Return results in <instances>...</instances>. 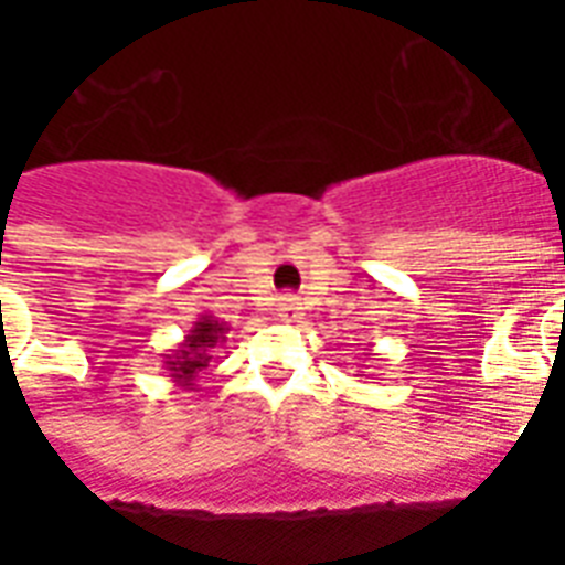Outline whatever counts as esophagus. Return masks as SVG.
<instances>
[{"instance_id": "1", "label": "esophagus", "mask_w": 565, "mask_h": 565, "mask_svg": "<svg viewBox=\"0 0 565 565\" xmlns=\"http://www.w3.org/2000/svg\"><path fill=\"white\" fill-rule=\"evenodd\" d=\"M299 310L301 305L296 296H281V299H278V317L281 319H296L299 317Z\"/></svg>"}]
</instances>
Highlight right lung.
I'll return each mask as SVG.
<instances>
[{
  "mask_svg": "<svg viewBox=\"0 0 565 565\" xmlns=\"http://www.w3.org/2000/svg\"><path fill=\"white\" fill-rule=\"evenodd\" d=\"M225 334H228V326L220 322L211 313H202L195 319L193 328H190L184 340L179 343V349H172L170 354H163V366L170 372V381L175 386H184V390H193L199 372L207 366L211 361V349L216 343H225Z\"/></svg>",
  "mask_w": 565,
  "mask_h": 565,
  "instance_id": "add662e5",
  "label": "right lung"
}]
</instances>
